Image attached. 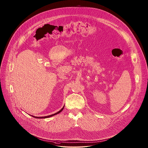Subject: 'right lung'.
<instances>
[{
  "mask_svg": "<svg viewBox=\"0 0 148 148\" xmlns=\"http://www.w3.org/2000/svg\"><path fill=\"white\" fill-rule=\"evenodd\" d=\"M64 108V106L62 108V109L61 110H60L59 112H56V113H54V114H51V115H49V116H44V117H35V116H32V115H30V116H31L32 117H34V118H36V119H45V118H48V117H52V116H54V115H56V114H57L60 113V112L63 110Z\"/></svg>",
  "mask_w": 148,
  "mask_h": 148,
  "instance_id": "right-lung-1",
  "label": "right lung"
}]
</instances>
